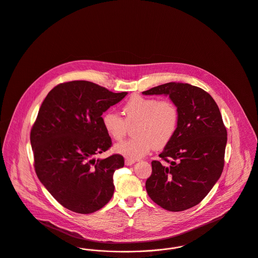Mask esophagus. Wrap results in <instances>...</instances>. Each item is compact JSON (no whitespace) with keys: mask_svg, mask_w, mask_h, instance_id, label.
I'll use <instances>...</instances> for the list:
<instances>
[{"mask_svg":"<svg viewBox=\"0 0 258 258\" xmlns=\"http://www.w3.org/2000/svg\"><path fill=\"white\" fill-rule=\"evenodd\" d=\"M135 163V160H132V159H128L126 158L125 159V165H132Z\"/></svg>","mask_w":258,"mask_h":258,"instance_id":"esophagus-1","label":"esophagus"}]
</instances>
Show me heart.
Here are the masks:
<instances>
[{
	"instance_id": "heart-1",
	"label": "heart",
	"mask_w": 258,
	"mask_h": 258,
	"mask_svg": "<svg viewBox=\"0 0 258 258\" xmlns=\"http://www.w3.org/2000/svg\"><path fill=\"white\" fill-rule=\"evenodd\" d=\"M122 113L124 119L115 112H105L103 126L109 137L120 141L128 127L136 124L132 130L134 137L113 148L115 153L132 160L148 155L154 147H165L174 137L180 120L179 108L172 101L137 95L124 103Z\"/></svg>"
}]
</instances>
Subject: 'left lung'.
Segmentation results:
<instances>
[{
	"label": "left lung",
	"mask_w": 258,
	"mask_h": 258,
	"mask_svg": "<svg viewBox=\"0 0 258 258\" xmlns=\"http://www.w3.org/2000/svg\"><path fill=\"white\" fill-rule=\"evenodd\" d=\"M166 95L180 112L177 131L153 160L146 182L149 197L169 211H183L199 205L220 178L224 167L227 130L219 107L202 88L170 82L143 92Z\"/></svg>",
	"instance_id": "1"
}]
</instances>
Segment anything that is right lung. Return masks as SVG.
Listing matches in <instances>:
<instances>
[{
    "label": "right lung",
    "instance_id": "right-lung-1",
    "mask_svg": "<svg viewBox=\"0 0 258 258\" xmlns=\"http://www.w3.org/2000/svg\"><path fill=\"white\" fill-rule=\"evenodd\" d=\"M127 92L113 93L89 81L58 84L49 92L30 133L36 174L69 210L89 214L105 206L114 191L120 155L96 159L111 147L102 114Z\"/></svg>",
    "mask_w": 258,
    "mask_h": 258
}]
</instances>
